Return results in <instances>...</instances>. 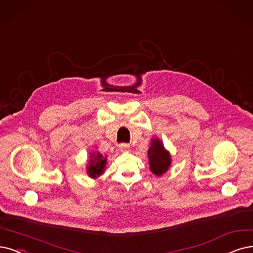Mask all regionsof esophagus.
Listing matches in <instances>:
<instances>
[{
	"label": "esophagus",
	"instance_id": "1",
	"mask_svg": "<svg viewBox=\"0 0 253 253\" xmlns=\"http://www.w3.org/2000/svg\"><path fill=\"white\" fill-rule=\"evenodd\" d=\"M119 147H120V150L122 152H128L130 149V146L128 144H121Z\"/></svg>",
	"mask_w": 253,
	"mask_h": 253
}]
</instances>
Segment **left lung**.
Instances as JSON below:
<instances>
[{
    "label": "left lung",
    "mask_w": 253,
    "mask_h": 253,
    "mask_svg": "<svg viewBox=\"0 0 253 253\" xmlns=\"http://www.w3.org/2000/svg\"><path fill=\"white\" fill-rule=\"evenodd\" d=\"M148 158L150 170L157 177L163 176L171 168V154L160 138H151V145L148 149Z\"/></svg>",
    "instance_id": "1"
}]
</instances>
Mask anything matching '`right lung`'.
Segmentation results:
<instances>
[{
	"instance_id": "right-lung-1",
	"label": "right lung",
	"mask_w": 253,
	"mask_h": 253,
	"mask_svg": "<svg viewBox=\"0 0 253 253\" xmlns=\"http://www.w3.org/2000/svg\"><path fill=\"white\" fill-rule=\"evenodd\" d=\"M107 164V155H103L100 152H91L86 165V173L90 178H97L105 172Z\"/></svg>"
}]
</instances>
